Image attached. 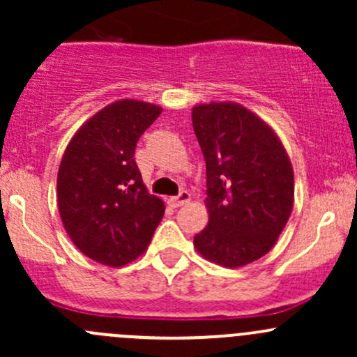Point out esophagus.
I'll list each match as a JSON object with an SVG mask.
<instances>
[{
  "mask_svg": "<svg viewBox=\"0 0 357 357\" xmlns=\"http://www.w3.org/2000/svg\"><path fill=\"white\" fill-rule=\"evenodd\" d=\"M167 202L172 205V207H181V205H185L186 202H190V193L186 192V190H181L178 195L171 197Z\"/></svg>",
  "mask_w": 357,
  "mask_h": 357,
  "instance_id": "34e87169",
  "label": "esophagus"
}]
</instances>
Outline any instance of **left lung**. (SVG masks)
Wrapping results in <instances>:
<instances>
[{"label": "left lung", "mask_w": 357, "mask_h": 357, "mask_svg": "<svg viewBox=\"0 0 357 357\" xmlns=\"http://www.w3.org/2000/svg\"><path fill=\"white\" fill-rule=\"evenodd\" d=\"M205 158L208 225L195 235L208 261L240 268L268 254L294 207V169L282 142L238 103L193 107Z\"/></svg>", "instance_id": "1"}]
</instances>
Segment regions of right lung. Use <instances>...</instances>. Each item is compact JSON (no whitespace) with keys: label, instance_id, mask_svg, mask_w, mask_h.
<instances>
[{"label":"right lung","instance_id":"obj_1","mask_svg":"<svg viewBox=\"0 0 357 357\" xmlns=\"http://www.w3.org/2000/svg\"><path fill=\"white\" fill-rule=\"evenodd\" d=\"M162 109L121 100L93 115L68 143L59 169V211L84 255L124 266L145 252L165 205L146 192L136 143Z\"/></svg>","mask_w":357,"mask_h":357}]
</instances>
